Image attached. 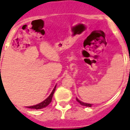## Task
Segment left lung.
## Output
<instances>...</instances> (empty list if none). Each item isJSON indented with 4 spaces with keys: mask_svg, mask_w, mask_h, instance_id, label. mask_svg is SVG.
<instances>
[{
    "mask_svg": "<svg viewBox=\"0 0 130 130\" xmlns=\"http://www.w3.org/2000/svg\"><path fill=\"white\" fill-rule=\"evenodd\" d=\"M76 101L78 102V103L80 104V105H83V106H86V107H92V104H89V103H84V102H82V101H79V99H77V98H76Z\"/></svg>",
    "mask_w": 130,
    "mask_h": 130,
    "instance_id": "obj_1",
    "label": "left lung"
}]
</instances>
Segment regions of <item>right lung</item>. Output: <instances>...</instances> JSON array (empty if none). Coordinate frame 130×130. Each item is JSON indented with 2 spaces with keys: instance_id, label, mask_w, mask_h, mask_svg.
<instances>
[{
  "instance_id": "right-lung-1",
  "label": "right lung",
  "mask_w": 130,
  "mask_h": 130,
  "mask_svg": "<svg viewBox=\"0 0 130 130\" xmlns=\"http://www.w3.org/2000/svg\"><path fill=\"white\" fill-rule=\"evenodd\" d=\"M56 86L57 85H55V88H53V91H52V92L51 93V94L49 95L48 98L45 99L44 101L41 102V103H40L39 104H37V105H33V106H30V107H27V108H30V109H43L44 107H47L48 105L51 103V101H52V99H53V96L54 94V92H55V89H56Z\"/></svg>"
}]
</instances>
